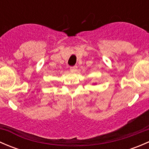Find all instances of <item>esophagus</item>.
<instances>
[{"label":"esophagus","mask_w":149,"mask_h":149,"mask_svg":"<svg viewBox=\"0 0 149 149\" xmlns=\"http://www.w3.org/2000/svg\"><path fill=\"white\" fill-rule=\"evenodd\" d=\"M78 68V66L77 65H74V66H71V67H70V70H71L72 72H74V71H76V69Z\"/></svg>","instance_id":"34e87169"}]
</instances>
